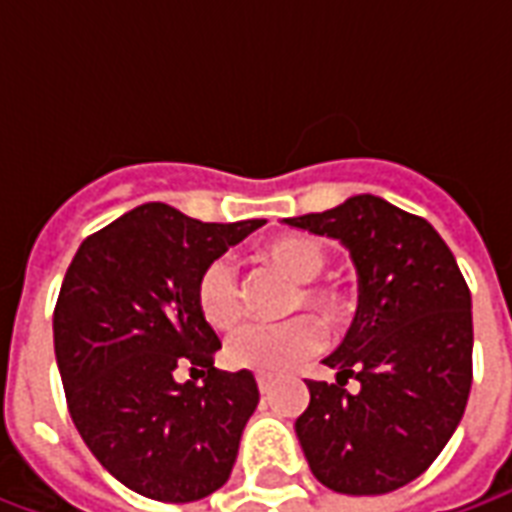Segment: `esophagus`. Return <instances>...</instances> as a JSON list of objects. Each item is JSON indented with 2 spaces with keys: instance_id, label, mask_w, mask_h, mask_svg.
Wrapping results in <instances>:
<instances>
[{
  "instance_id": "34e87169",
  "label": "esophagus",
  "mask_w": 512,
  "mask_h": 512,
  "mask_svg": "<svg viewBox=\"0 0 512 512\" xmlns=\"http://www.w3.org/2000/svg\"><path fill=\"white\" fill-rule=\"evenodd\" d=\"M271 386H274V378L266 376V373H257V389H260L263 395H266Z\"/></svg>"
}]
</instances>
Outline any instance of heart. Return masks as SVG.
Returning a JSON list of instances; mask_svg holds the SVG:
<instances>
[{"mask_svg":"<svg viewBox=\"0 0 512 512\" xmlns=\"http://www.w3.org/2000/svg\"><path fill=\"white\" fill-rule=\"evenodd\" d=\"M263 263L274 268L290 282L301 285L299 296L293 299L296 307H307L326 326H343L351 312L354 299L337 285H312L321 277L329 263L323 249L310 235H285L263 246ZM197 310L202 321L216 332L233 329L241 318V293L233 266L227 260H213L197 279ZM323 343V332L312 318H293L279 326H244L224 345V362L235 370H252V373H282L290 365H296L304 356L315 354Z\"/></svg>","mask_w":512,"mask_h":512,"instance_id":"obj_1","label":"heart"}]
</instances>
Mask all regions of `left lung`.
<instances>
[{
	"mask_svg": "<svg viewBox=\"0 0 512 512\" xmlns=\"http://www.w3.org/2000/svg\"><path fill=\"white\" fill-rule=\"evenodd\" d=\"M285 224L334 238L356 268L354 321L307 381L296 419L312 474L337 494H389L417 480L458 428L472 389V296L450 246L419 216L376 194ZM360 381L356 393L344 389Z\"/></svg>",
	"mask_w": 512,
	"mask_h": 512,
	"instance_id": "obj_1",
	"label": "left lung"
}]
</instances>
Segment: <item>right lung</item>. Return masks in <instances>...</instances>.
Wrapping results in <instances>:
<instances>
[{
    "mask_svg": "<svg viewBox=\"0 0 512 512\" xmlns=\"http://www.w3.org/2000/svg\"><path fill=\"white\" fill-rule=\"evenodd\" d=\"M266 219L208 224L145 202L90 235L54 310V354L71 419L115 480L158 502H197L233 472L255 414V376L213 370L219 337L197 310V279ZM205 366L200 387L174 381Z\"/></svg>",
    "mask_w": 512,
    "mask_h": 512,
    "instance_id": "right-lung-1",
    "label": "right lung"
}]
</instances>
